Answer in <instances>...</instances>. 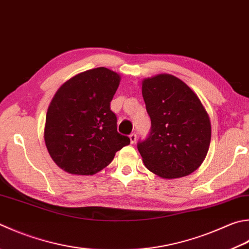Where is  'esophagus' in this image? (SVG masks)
<instances>
[{
    "label": "esophagus",
    "instance_id": "obj_1",
    "mask_svg": "<svg viewBox=\"0 0 249 249\" xmlns=\"http://www.w3.org/2000/svg\"><path fill=\"white\" fill-rule=\"evenodd\" d=\"M129 138H130V143L131 144H134L135 142H137V134H135V133H131Z\"/></svg>",
    "mask_w": 249,
    "mask_h": 249
}]
</instances>
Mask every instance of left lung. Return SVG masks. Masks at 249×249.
I'll list each match as a JSON object with an SVG mask.
<instances>
[{
	"label": "left lung",
	"mask_w": 249,
	"mask_h": 249,
	"mask_svg": "<svg viewBox=\"0 0 249 249\" xmlns=\"http://www.w3.org/2000/svg\"><path fill=\"white\" fill-rule=\"evenodd\" d=\"M142 95L152 123L148 137L138 143L145 167L163 179L191 175L203 163L212 139L198 96L168 73L144 79Z\"/></svg>",
	"instance_id": "8db88e82"
}]
</instances>
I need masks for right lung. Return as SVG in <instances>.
Instances as JSON below:
<instances>
[{
	"label": "right lung",
	"instance_id": "1",
	"mask_svg": "<svg viewBox=\"0 0 249 249\" xmlns=\"http://www.w3.org/2000/svg\"><path fill=\"white\" fill-rule=\"evenodd\" d=\"M119 83L118 73L98 67L69 79L55 93L46 112L44 141L64 171L94 175L130 144L117 131V117L110 110Z\"/></svg>",
	"mask_w": 249,
	"mask_h": 249
}]
</instances>
